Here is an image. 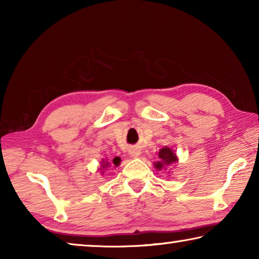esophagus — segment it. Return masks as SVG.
<instances>
[{"label":"esophagus","mask_w":259,"mask_h":259,"mask_svg":"<svg viewBox=\"0 0 259 259\" xmlns=\"http://www.w3.org/2000/svg\"><path fill=\"white\" fill-rule=\"evenodd\" d=\"M129 154L131 157H139L140 154H142V152H140L139 148H131L129 151Z\"/></svg>","instance_id":"34e87169"}]
</instances>
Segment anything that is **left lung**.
Masks as SVG:
<instances>
[{"mask_svg":"<svg viewBox=\"0 0 259 259\" xmlns=\"http://www.w3.org/2000/svg\"><path fill=\"white\" fill-rule=\"evenodd\" d=\"M178 162V156L171 147L164 146L157 153V161L153 163L154 168L160 171V170H166L169 166L176 164Z\"/></svg>","mask_w":259,"mask_h":259,"instance_id":"left-lung-1","label":"left lung"}]
</instances>
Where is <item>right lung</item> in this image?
<instances>
[{
  "instance_id": "add662e5",
  "label": "right lung",
  "mask_w": 259,
  "mask_h": 259,
  "mask_svg": "<svg viewBox=\"0 0 259 259\" xmlns=\"http://www.w3.org/2000/svg\"><path fill=\"white\" fill-rule=\"evenodd\" d=\"M121 163V159L119 156L114 157V159L112 161L109 160H105V159H102V161H100V166H99V170L100 172L104 174L105 170H106L107 168H109L111 165H114V166H119Z\"/></svg>"
}]
</instances>
